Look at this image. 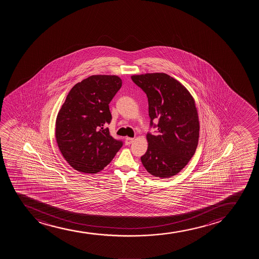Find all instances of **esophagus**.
<instances>
[{
	"instance_id": "1",
	"label": "esophagus",
	"mask_w": 259,
	"mask_h": 259,
	"mask_svg": "<svg viewBox=\"0 0 259 259\" xmlns=\"http://www.w3.org/2000/svg\"><path fill=\"white\" fill-rule=\"evenodd\" d=\"M134 142V138H131V137H126L125 138V143H126V145H130L131 143Z\"/></svg>"
}]
</instances>
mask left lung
<instances>
[{
  "mask_svg": "<svg viewBox=\"0 0 259 259\" xmlns=\"http://www.w3.org/2000/svg\"><path fill=\"white\" fill-rule=\"evenodd\" d=\"M131 79L146 93L150 128H157L156 134H147L149 147L141 157L142 163L155 177L176 176L190 161L198 146L195 102L182 83L166 73L134 75Z\"/></svg>",
  "mask_w": 259,
  "mask_h": 259,
  "instance_id": "1",
  "label": "left lung"
}]
</instances>
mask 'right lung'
Returning <instances> with one entry per match:
<instances>
[{"instance_id": "1", "label": "right lung", "mask_w": 259, "mask_h": 259, "mask_svg": "<svg viewBox=\"0 0 259 259\" xmlns=\"http://www.w3.org/2000/svg\"><path fill=\"white\" fill-rule=\"evenodd\" d=\"M122 87L111 75H93L71 88L56 119L58 147L79 172L96 174L112 161L122 142L106 128L111 121L109 104Z\"/></svg>"}]
</instances>
